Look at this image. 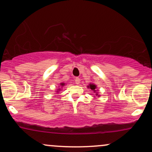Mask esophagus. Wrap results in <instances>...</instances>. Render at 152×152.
<instances>
[{"label":"esophagus","mask_w":152,"mask_h":152,"mask_svg":"<svg viewBox=\"0 0 152 152\" xmlns=\"http://www.w3.org/2000/svg\"><path fill=\"white\" fill-rule=\"evenodd\" d=\"M80 81H81V80H80L79 78H76V79H75V83H76V84H79Z\"/></svg>","instance_id":"obj_1"}]
</instances>
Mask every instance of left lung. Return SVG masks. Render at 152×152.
Wrapping results in <instances>:
<instances>
[{"label": "left lung", "mask_w": 152, "mask_h": 152, "mask_svg": "<svg viewBox=\"0 0 152 152\" xmlns=\"http://www.w3.org/2000/svg\"><path fill=\"white\" fill-rule=\"evenodd\" d=\"M87 87H88V88H91V89L93 91L94 93H96V96H98V97L100 96V95L98 94L99 91L97 90L98 89V88H97L96 85L94 84V83H89V85H88V86H87Z\"/></svg>", "instance_id": "1"}]
</instances>
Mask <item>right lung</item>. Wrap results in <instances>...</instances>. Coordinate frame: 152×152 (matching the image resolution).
I'll use <instances>...</instances> for the list:
<instances>
[{
  "label": "right lung",
  "instance_id": "1",
  "mask_svg": "<svg viewBox=\"0 0 152 152\" xmlns=\"http://www.w3.org/2000/svg\"><path fill=\"white\" fill-rule=\"evenodd\" d=\"M64 86H65V83H59V86H58V87H60V88H58V89H57L56 92L60 91L61 90V88H62L63 87H64Z\"/></svg>",
  "mask_w": 152,
  "mask_h": 152
}]
</instances>
